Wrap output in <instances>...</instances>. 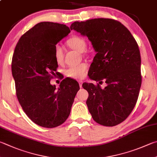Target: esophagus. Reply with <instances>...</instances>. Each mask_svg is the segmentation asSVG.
Segmentation results:
<instances>
[{
    "mask_svg": "<svg viewBox=\"0 0 157 157\" xmlns=\"http://www.w3.org/2000/svg\"><path fill=\"white\" fill-rule=\"evenodd\" d=\"M78 82H79V87H80V88H82V83H83V82H82V81H79Z\"/></svg>",
    "mask_w": 157,
    "mask_h": 157,
    "instance_id": "esophagus-1",
    "label": "esophagus"
}]
</instances>
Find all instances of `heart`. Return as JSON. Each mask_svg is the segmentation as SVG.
Listing matches in <instances>:
<instances>
[{
	"instance_id": "1",
	"label": "heart",
	"mask_w": 157,
	"mask_h": 157,
	"mask_svg": "<svg viewBox=\"0 0 157 157\" xmlns=\"http://www.w3.org/2000/svg\"><path fill=\"white\" fill-rule=\"evenodd\" d=\"M67 44L78 52L82 53L86 49V42L83 37L80 36H73L67 40ZM54 58L58 64L64 62V52L62 48L59 44H56L54 49ZM87 64L82 63L75 66L69 67L66 70V75L73 79H82L86 75Z\"/></svg>"
}]
</instances>
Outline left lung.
<instances>
[{
	"label": "left lung",
	"mask_w": 157,
	"mask_h": 157,
	"mask_svg": "<svg viewBox=\"0 0 157 157\" xmlns=\"http://www.w3.org/2000/svg\"><path fill=\"white\" fill-rule=\"evenodd\" d=\"M71 29L86 36L97 52L88 73L99 83L82 84L88 93V110L102 126L119 124L135 108L141 85L137 42L124 25L110 18L74 22ZM103 81L107 86L102 90Z\"/></svg>",
	"instance_id": "left-lung-1"
}]
</instances>
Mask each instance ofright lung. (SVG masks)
I'll return each instance as SVG.
<instances>
[{"instance_id":"right-lung-1","label":"right lung","mask_w":157,"mask_h":157,"mask_svg":"<svg viewBox=\"0 0 157 157\" xmlns=\"http://www.w3.org/2000/svg\"><path fill=\"white\" fill-rule=\"evenodd\" d=\"M70 32L63 24L40 22L21 37L14 50L11 71L17 98L28 117L40 126L63 124L79 89L78 82L71 78L64 79L58 89L50 84L58 74L55 46Z\"/></svg>"}]
</instances>
